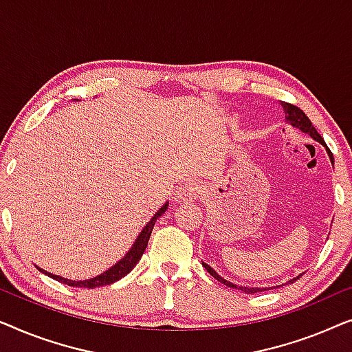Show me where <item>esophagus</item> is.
<instances>
[{"instance_id":"obj_1","label":"esophagus","mask_w":352,"mask_h":352,"mask_svg":"<svg viewBox=\"0 0 352 352\" xmlns=\"http://www.w3.org/2000/svg\"><path fill=\"white\" fill-rule=\"evenodd\" d=\"M201 187L197 181H186L177 187L176 194H175V200L176 201H192L195 200L197 197L200 195Z\"/></svg>"}]
</instances>
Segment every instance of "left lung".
Returning a JSON list of instances; mask_svg holds the SVG:
<instances>
[{"label":"left lung","instance_id":"left-lung-1","mask_svg":"<svg viewBox=\"0 0 352 352\" xmlns=\"http://www.w3.org/2000/svg\"><path fill=\"white\" fill-rule=\"evenodd\" d=\"M280 104H282V107H283V112H285V118H287V122L290 123L292 126H295V128H298V129H301L302 133H307L312 139H316L317 142H320L322 146H325V147H327V144H325V141H324V138H322L320 134L317 133V129H316L314 126H312L311 120L306 117V113L302 112V110H301L300 107H296V105H293V104L283 102V100H280ZM327 151H329V157H330L331 163H333V153L330 152V148H329V147H327ZM204 267L206 269V271L210 272V276H211V277H214L216 280H218V282L224 283L226 287L237 288V290H242V292H245V293H258V292H263V288H248V287H239V285H234V283H230V282L226 280V278H223L221 276H218V274H216V272L213 271V269H211V267L208 266V264H205V263H204ZM296 278H300V277H296ZM296 278H293V280H296ZM293 280H290V283H293Z\"/></svg>","mask_w":352,"mask_h":352}]
</instances>
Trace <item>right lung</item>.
I'll list each match as a JSON object with an SVG mask.
<instances>
[{"label": "right lung", "mask_w": 352, "mask_h": 352, "mask_svg": "<svg viewBox=\"0 0 352 352\" xmlns=\"http://www.w3.org/2000/svg\"><path fill=\"white\" fill-rule=\"evenodd\" d=\"M168 208V204L163 205L160 210L157 211L155 216L148 221L146 228L142 229V232L138 235L136 242H134V245L131 247V250L126 253V256H124L123 259H120V261L115 264V266H112L109 269V271H105L104 274H100V276L94 277V278H88V280H69V278H64V277H59V276H54V274H50L46 271H43V269H40L41 272H45L50 276L51 278H54V280L60 282V283H65V285L69 287H83V288H96V287H104V285H110V283L117 282L120 280V278H123L126 274L131 272V269L136 266L139 259H141L144 250L147 248V243H148V237H151L152 234V229H153V224L157 223V219L160 218V216L165 213Z\"/></svg>", "instance_id": "right-lung-1"}]
</instances>
